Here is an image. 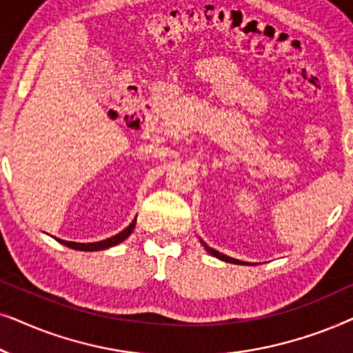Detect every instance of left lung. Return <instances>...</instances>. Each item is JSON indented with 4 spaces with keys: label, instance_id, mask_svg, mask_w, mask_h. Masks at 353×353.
Wrapping results in <instances>:
<instances>
[{
    "label": "left lung",
    "instance_id": "1",
    "mask_svg": "<svg viewBox=\"0 0 353 353\" xmlns=\"http://www.w3.org/2000/svg\"><path fill=\"white\" fill-rule=\"evenodd\" d=\"M204 244V248H205V250L209 254H212L214 255V257H216V259H220V260H223V262H230V263H236V265H249V263H245V262H241V260H236V259H231V257H228V255H225V254H220L219 250H215V249H212V248H209V245H207L205 243H202Z\"/></svg>",
    "mask_w": 353,
    "mask_h": 353
}]
</instances>
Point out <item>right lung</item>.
Masks as SVG:
<instances>
[{
  "label": "right lung",
  "instance_id": "obj_1",
  "mask_svg": "<svg viewBox=\"0 0 353 353\" xmlns=\"http://www.w3.org/2000/svg\"><path fill=\"white\" fill-rule=\"evenodd\" d=\"M134 223H137V219H134L132 223H130L127 228L123 231H120L119 234L112 236V238L109 239H104V241H99V243H88V244H81V243H72V241H62V239H57L61 244L67 245V248L70 249H77V250H103V249H108V248H112V245H117L122 243L128 238L130 234H132V231L134 228Z\"/></svg>",
  "mask_w": 353,
  "mask_h": 353
}]
</instances>
